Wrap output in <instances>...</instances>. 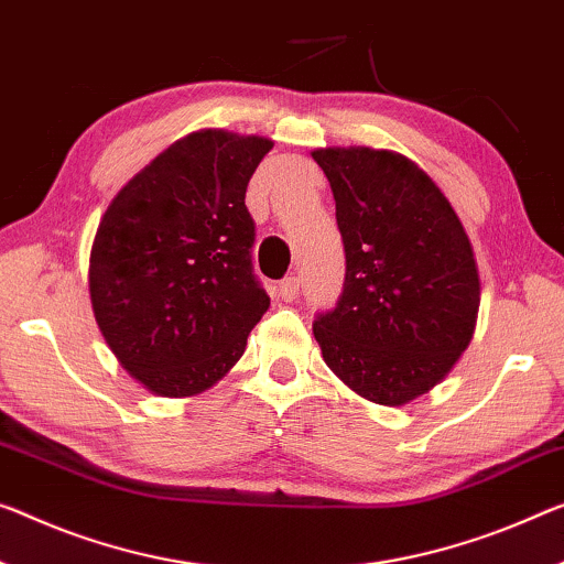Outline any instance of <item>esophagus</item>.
I'll list each match as a JSON object with an SVG mask.
<instances>
[{
    "mask_svg": "<svg viewBox=\"0 0 564 564\" xmlns=\"http://www.w3.org/2000/svg\"><path fill=\"white\" fill-rule=\"evenodd\" d=\"M297 294H300V276H284L280 282V297L284 302H292L297 300Z\"/></svg>",
    "mask_w": 564,
    "mask_h": 564,
    "instance_id": "1",
    "label": "esophagus"
}]
</instances>
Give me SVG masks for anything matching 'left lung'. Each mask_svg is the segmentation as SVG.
<instances>
[{
    "label": "left lung",
    "instance_id": "8db88e82",
    "mask_svg": "<svg viewBox=\"0 0 564 564\" xmlns=\"http://www.w3.org/2000/svg\"><path fill=\"white\" fill-rule=\"evenodd\" d=\"M345 282L312 333L345 386L380 405L426 393L466 350L479 310L469 237L441 188L391 151L325 149Z\"/></svg>",
    "mask_w": 564,
    "mask_h": 564
}]
</instances>
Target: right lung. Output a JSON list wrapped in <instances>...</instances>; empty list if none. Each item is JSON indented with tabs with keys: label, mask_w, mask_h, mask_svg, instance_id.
Here are the masks:
<instances>
[{
	"label": "right lung",
	"mask_w": 564,
	"mask_h": 564,
	"mask_svg": "<svg viewBox=\"0 0 564 564\" xmlns=\"http://www.w3.org/2000/svg\"><path fill=\"white\" fill-rule=\"evenodd\" d=\"M272 141L202 131L120 188L90 252V300L110 350L149 391L219 380L270 307L252 267L245 196Z\"/></svg>",
	"instance_id": "right-lung-1"
}]
</instances>
